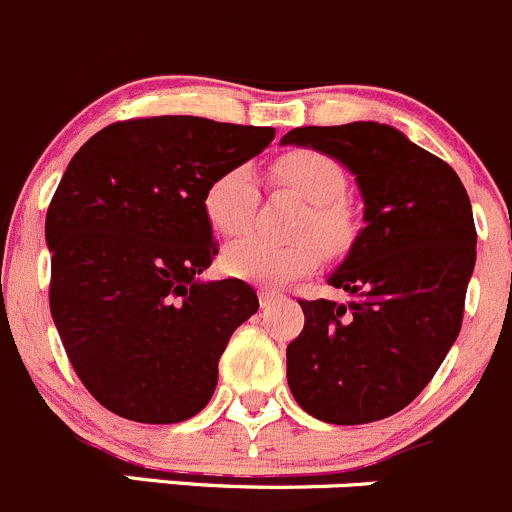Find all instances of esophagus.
I'll return each instance as SVG.
<instances>
[{
    "label": "esophagus",
    "instance_id": "1",
    "mask_svg": "<svg viewBox=\"0 0 512 512\" xmlns=\"http://www.w3.org/2000/svg\"><path fill=\"white\" fill-rule=\"evenodd\" d=\"M280 300H285V295H282V292H277V290H260V305L262 307H272V305H277V302Z\"/></svg>",
    "mask_w": 512,
    "mask_h": 512
}]
</instances>
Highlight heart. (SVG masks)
<instances>
[{
    "label": "heart",
    "instance_id": "b5f03b06",
    "mask_svg": "<svg viewBox=\"0 0 512 512\" xmlns=\"http://www.w3.org/2000/svg\"><path fill=\"white\" fill-rule=\"evenodd\" d=\"M272 180L285 190L310 202L297 222V237L310 240L272 242L262 237H245L222 255V265L232 277L260 282V285H285L295 277L307 275L320 262L317 240L325 252H342L352 237V220L342 205L345 172L330 155L317 150H292L277 157L270 167ZM205 215L212 230L222 237L245 235L255 220L260 205L255 172L250 165H232L212 177L205 190Z\"/></svg>",
    "mask_w": 512,
    "mask_h": 512
}]
</instances>
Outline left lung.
Returning <instances> with one entry per match:
<instances>
[{
	"label": "left lung",
	"mask_w": 512,
	"mask_h": 512,
	"mask_svg": "<svg viewBox=\"0 0 512 512\" xmlns=\"http://www.w3.org/2000/svg\"><path fill=\"white\" fill-rule=\"evenodd\" d=\"M355 175L365 227L327 285L350 300H300L287 345L292 398L322 423L362 425L413 403L463 325L475 267L473 207L453 167L380 122L297 127Z\"/></svg>",
	"instance_id": "obj_1"
}]
</instances>
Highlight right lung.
Returning a JSON list of instances; mask_svg holds the SVG:
<instances>
[{
	"mask_svg": "<svg viewBox=\"0 0 512 512\" xmlns=\"http://www.w3.org/2000/svg\"><path fill=\"white\" fill-rule=\"evenodd\" d=\"M272 137L185 114L127 119L67 165L44 225L49 310L84 388L119 418L182 423L210 403L220 355L260 302L242 280H200L217 255L202 202Z\"/></svg>",
	"mask_w": 512,
	"mask_h": 512,
	"instance_id": "1",
	"label": "right lung"
}]
</instances>
